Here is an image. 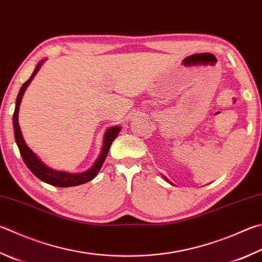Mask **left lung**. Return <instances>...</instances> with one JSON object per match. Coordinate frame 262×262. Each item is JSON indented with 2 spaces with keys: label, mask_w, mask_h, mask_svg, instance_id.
<instances>
[{
  "label": "left lung",
  "mask_w": 262,
  "mask_h": 262,
  "mask_svg": "<svg viewBox=\"0 0 262 262\" xmlns=\"http://www.w3.org/2000/svg\"><path fill=\"white\" fill-rule=\"evenodd\" d=\"M165 179H166V178H165ZM166 181H168V180H167V179H166Z\"/></svg>",
  "instance_id": "left-lung-1"
}]
</instances>
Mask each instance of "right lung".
<instances>
[{
    "instance_id": "add662e5",
    "label": "right lung",
    "mask_w": 262,
    "mask_h": 262,
    "mask_svg": "<svg viewBox=\"0 0 262 262\" xmlns=\"http://www.w3.org/2000/svg\"><path fill=\"white\" fill-rule=\"evenodd\" d=\"M43 61L45 59H42L40 63H37L34 72H33L31 75V78L21 85L20 90H19V94L16 99L15 112H13V118H12L16 143L18 145V149H19V152H20L24 163L26 164L28 169H30L37 179H40L41 181H43V182L48 184L55 185V187H61V188L75 187V185H80V184L89 182V181H92L98 174L99 169H101L102 165L104 163V160L106 158L107 152L110 150L112 142L116 140V137L118 136L119 132L121 130V128L120 126H115V127L108 128V129L105 132V134H104V139H103V146H102L101 154H99L98 158L96 159V161H95L92 167L83 173L72 174V173L60 172V170L52 169L48 167L46 164L42 163L39 157H37L34 152L27 146L25 141H24L20 127H19V122H18V112H19V105H20L21 103L24 93H25L26 88L28 87V84L31 83L33 78L35 77L37 71L40 70L41 65L43 64Z\"/></svg>"
}]
</instances>
